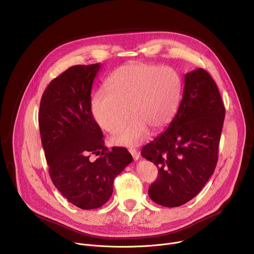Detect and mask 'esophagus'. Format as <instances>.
Segmentation results:
<instances>
[{
  "label": "esophagus",
  "mask_w": 254,
  "mask_h": 254,
  "mask_svg": "<svg viewBox=\"0 0 254 254\" xmlns=\"http://www.w3.org/2000/svg\"><path fill=\"white\" fill-rule=\"evenodd\" d=\"M128 151H129V153L131 154V156H132L133 160H134V161H137V160H138V158H139L138 152H137L135 149H129Z\"/></svg>",
  "instance_id": "esophagus-1"
}]
</instances>
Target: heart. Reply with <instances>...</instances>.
I'll return each instance as SVG.
<instances>
[{"label": "heart", "instance_id": "obj_1", "mask_svg": "<svg viewBox=\"0 0 254 254\" xmlns=\"http://www.w3.org/2000/svg\"><path fill=\"white\" fill-rule=\"evenodd\" d=\"M105 87L91 100L95 122L106 131L116 132L131 113L132 120L114 136V141L135 147L148 137L150 129L158 132L172 122L182 93V79L172 67L129 62L107 77Z\"/></svg>", "mask_w": 254, "mask_h": 254}]
</instances>
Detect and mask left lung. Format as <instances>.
Segmentation results:
<instances>
[{"label": "left lung", "mask_w": 254, "mask_h": 254, "mask_svg": "<svg viewBox=\"0 0 254 254\" xmlns=\"http://www.w3.org/2000/svg\"><path fill=\"white\" fill-rule=\"evenodd\" d=\"M225 107L208 72L197 68L185 75L183 97L168 128L140 152L159 171L150 198L165 207L193 199L213 175L218 160Z\"/></svg>", "instance_id": "8db88e82"}]
</instances>
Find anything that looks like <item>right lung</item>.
<instances>
[{"mask_svg": "<svg viewBox=\"0 0 254 254\" xmlns=\"http://www.w3.org/2000/svg\"><path fill=\"white\" fill-rule=\"evenodd\" d=\"M100 66H71L54 78L42 95L38 117L52 182L70 203L84 210L104 205L115 178L132 162L126 148L104 147L92 117L91 87ZM92 154L98 156L95 160Z\"/></svg>", "mask_w": 254, "mask_h": 254, "instance_id": "add662e5", "label": "right lung"}]
</instances>
